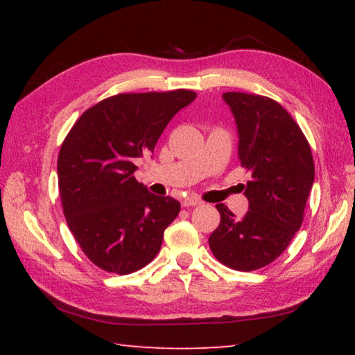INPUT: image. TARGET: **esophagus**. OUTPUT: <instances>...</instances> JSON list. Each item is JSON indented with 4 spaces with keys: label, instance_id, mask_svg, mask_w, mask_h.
<instances>
[{
    "label": "esophagus",
    "instance_id": "34e87169",
    "mask_svg": "<svg viewBox=\"0 0 355 355\" xmlns=\"http://www.w3.org/2000/svg\"><path fill=\"white\" fill-rule=\"evenodd\" d=\"M202 203H203V202L199 199V197L189 196V197H186V199H183L182 205H183V207H197V205H202Z\"/></svg>",
    "mask_w": 355,
    "mask_h": 355
}]
</instances>
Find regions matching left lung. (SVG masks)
Listing matches in <instances>:
<instances>
[{"label":"left lung","mask_w":355,"mask_h":355,"mask_svg":"<svg viewBox=\"0 0 355 355\" xmlns=\"http://www.w3.org/2000/svg\"><path fill=\"white\" fill-rule=\"evenodd\" d=\"M238 127V158L252 178L249 211L236 219L224 203L208 243L213 255L236 271H255L284 254L302 225L315 180L310 144L286 110L272 98L244 92L222 95Z\"/></svg>","instance_id":"left-lung-1"}]
</instances>
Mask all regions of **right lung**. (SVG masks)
Here are the masks:
<instances>
[{
	"label": "right lung",
	"mask_w": 355,
	"mask_h": 355,
	"mask_svg": "<svg viewBox=\"0 0 355 355\" xmlns=\"http://www.w3.org/2000/svg\"><path fill=\"white\" fill-rule=\"evenodd\" d=\"M197 97L171 92L119 94L81 114L58 156V180L70 232L95 266L139 271L163 244L180 202L155 196L135 178V161L153 153L171 119Z\"/></svg>",
	"instance_id": "right-lung-1"
}]
</instances>
